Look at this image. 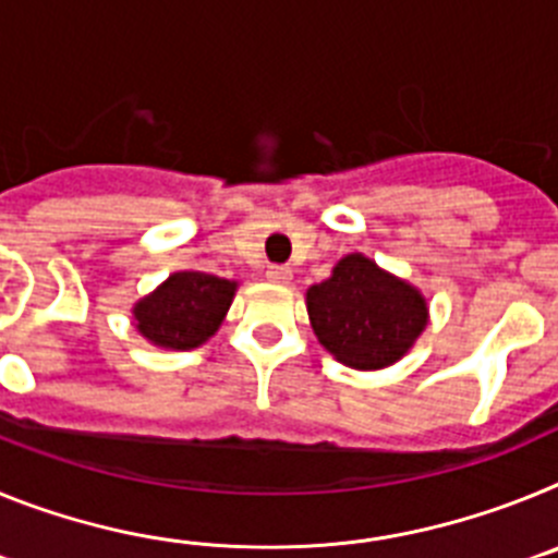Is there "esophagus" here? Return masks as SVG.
Returning <instances> with one entry per match:
<instances>
[{
  "label": "esophagus",
  "mask_w": 558,
  "mask_h": 558,
  "mask_svg": "<svg viewBox=\"0 0 558 558\" xmlns=\"http://www.w3.org/2000/svg\"><path fill=\"white\" fill-rule=\"evenodd\" d=\"M268 279L274 284H288L290 279H293V270H290L288 265H270V268H268Z\"/></svg>",
  "instance_id": "1"
}]
</instances>
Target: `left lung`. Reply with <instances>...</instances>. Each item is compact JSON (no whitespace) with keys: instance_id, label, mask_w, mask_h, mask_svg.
I'll return each instance as SVG.
<instances>
[{"instance_id":"1","label":"left lung","mask_w":558,"mask_h":558,"mask_svg":"<svg viewBox=\"0 0 558 558\" xmlns=\"http://www.w3.org/2000/svg\"><path fill=\"white\" fill-rule=\"evenodd\" d=\"M307 313L322 347L363 372L397 363L427 324L418 290L363 254L343 256L327 282L307 290Z\"/></svg>"}]
</instances>
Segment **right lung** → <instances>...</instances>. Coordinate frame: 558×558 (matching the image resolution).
Segmentation results:
<instances>
[{
    "mask_svg": "<svg viewBox=\"0 0 558 558\" xmlns=\"http://www.w3.org/2000/svg\"><path fill=\"white\" fill-rule=\"evenodd\" d=\"M234 282L220 276L184 270L172 274L156 293L133 307L136 329L156 347L186 352L218 332L234 295Z\"/></svg>",
    "mask_w": 558,
    "mask_h": 558,
    "instance_id": "1",
    "label": "right lung"
}]
</instances>
